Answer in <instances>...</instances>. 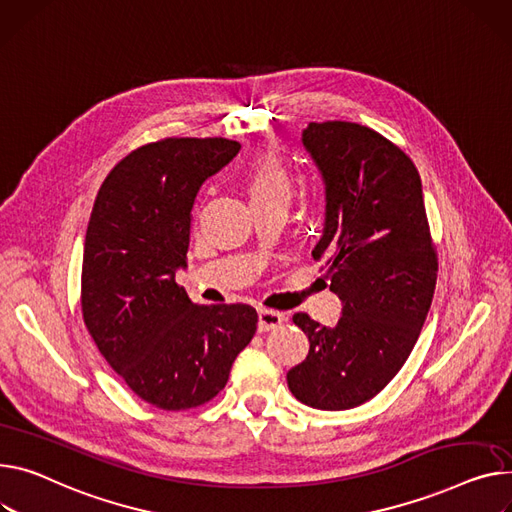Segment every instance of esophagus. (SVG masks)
Masks as SVG:
<instances>
[{
    "instance_id": "34e87169",
    "label": "esophagus",
    "mask_w": 512,
    "mask_h": 512,
    "mask_svg": "<svg viewBox=\"0 0 512 512\" xmlns=\"http://www.w3.org/2000/svg\"><path fill=\"white\" fill-rule=\"evenodd\" d=\"M284 315L274 309H259V331H269L276 329L284 323Z\"/></svg>"
}]
</instances>
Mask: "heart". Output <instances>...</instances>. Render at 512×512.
I'll list each match as a JSON object with an SVG mask.
<instances>
[{
    "label": "heart",
    "instance_id": "heart-1",
    "mask_svg": "<svg viewBox=\"0 0 512 512\" xmlns=\"http://www.w3.org/2000/svg\"><path fill=\"white\" fill-rule=\"evenodd\" d=\"M241 181L251 199V206H267V203H282V206H286L292 193L288 168L271 152L255 154L245 164Z\"/></svg>",
    "mask_w": 512,
    "mask_h": 512
}]
</instances>
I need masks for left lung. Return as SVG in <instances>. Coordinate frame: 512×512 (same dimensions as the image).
Returning a JSON list of instances; mask_svg holds the SVG:
<instances>
[{
    "instance_id": "obj_1",
    "label": "left lung",
    "mask_w": 512,
    "mask_h": 512,
    "mask_svg": "<svg viewBox=\"0 0 512 512\" xmlns=\"http://www.w3.org/2000/svg\"><path fill=\"white\" fill-rule=\"evenodd\" d=\"M302 144L325 181V259L342 317L325 327L292 321L309 354L288 370L292 395L339 412L381 393L414 350L436 286L438 259L412 158L374 129L350 121L309 123Z\"/></svg>"
}]
</instances>
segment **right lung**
Masks as SVG:
<instances>
[{"instance_id":"obj_1","label":"right lung","mask_w":512,"mask_h":512,"mask_svg":"<svg viewBox=\"0 0 512 512\" xmlns=\"http://www.w3.org/2000/svg\"><path fill=\"white\" fill-rule=\"evenodd\" d=\"M241 150L226 138H166L129 152L100 185L82 261V315L125 385L160 410L208 403L249 346V304L199 306L175 282L193 201Z\"/></svg>"}]
</instances>
